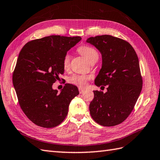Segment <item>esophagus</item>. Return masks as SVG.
Listing matches in <instances>:
<instances>
[{
  "label": "esophagus",
  "instance_id": "obj_1",
  "mask_svg": "<svg viewBox=\"0 0 160 160\" xmlns=\"http://www.w3.org/2000/svg\"><path fill=\"white\" fill-rule=\"evenodd\" d=\"M84 91V89H79V92H80V93H82Z\"/></svg>",
  "mask_w": 160,
  "mask_h": 160
}]
</instances>
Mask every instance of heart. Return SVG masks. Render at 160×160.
<instances>
[{
	"label": "heart",
	"mask_w": 160,
	"mask_h": 160,
	"mask_svg": "<svg viewBox=\"0 0 160 160\" xmlns=\"http://www.w3.org/2000/svg\"><path fill=\"white\" fill-rule=\"evenodd\" d=\"M78 52L82 55L84 58H85L88 62L98 58V53L97 51L94 48L89 46L83 45L80 47L78 49ZM70 63V56L69 54H66L64 57L63 59V67L64 69H68ZM89 80V77L87 76H83V75H74L71 76L69 79V82L73 84L75 86H77L79 88H84L87 84V81Z\"/></svg>",
	"instance_id": "obj_1"
}]
</instances>
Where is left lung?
<instances>
[{"label": "left lung", "mask_w": 160, "mask_h": 160, "mask_svg": "<svg viewBox=\"0 0 160 160\" xmlns=\"http://www.w3.org/2000/svg\"><path fill=\"white\" fill-rule=\"evenodd\" d=\"M86 42L102 55V67L95 84L108 86L106 93L93 91L91 116L104 127L118 125L131 113L141 93L142 79L138 56L128 42L111 35L90 37Z\"/></svg>", "instance_id": "1"}]
</instances>
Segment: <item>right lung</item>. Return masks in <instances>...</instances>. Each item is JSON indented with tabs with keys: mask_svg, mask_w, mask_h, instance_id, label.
Here are the masks:
<instances>
[{
	"mask_svg": "<svg viewBox=\"0 0 160 160\" xmlns=\"http://www.w3.org/2000/svg\"><path fill=\"white\" fill-rule=\"evenodd\" d=\"M81 37L49 36L25 44L13 73L20 106L30 120L44 128L59 125L71 101L79 94L76 86L66 84L58 93L52 85L64 73L63 59Z\"/></svg>",
	"mask_w": 160,
	"mask_h": 160,
	"instance_id": "obj_1",
	"label": "right lung"
}]
</instances>
